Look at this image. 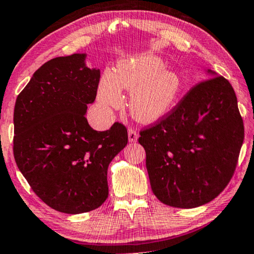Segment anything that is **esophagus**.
Listing matches in <instances>:
<instances>
[{"instance_id": "1", "label": "esophagus", "mask_w": 254, "mask_h": 254, "mask_svg": "<svg viewBox=\"0 0 254 254\" xmlns=\"http://www.w3.org/2000/svg\"><path fill=\"white\" fill-rule=\"evenodd\" d=\"M127 137H128V141L130 142H135L138 139V132L133 130V128H128L127 130Z\"/></svg>"}]
</instances>
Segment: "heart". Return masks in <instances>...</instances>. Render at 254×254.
Returning a JSON list of instances; mask_svg holds the SVG:
<instances>
[{
  "instance_id": "b5f03b06",
  "label": "heart",
  "mask_w": 254,
  "mask_h": 254,
  "mask_svg": "<svg viewBox=\"0 0 254 254\" xmlns=\"http://www.w3.org/2000/svg\"><path fill=\"white\" fill-rule=\"evenodd\" d=\"M122 91L130 92L127 107L140 123H153L169 113L181 92V79L166 69V62L153 54L140 55L117 65L115 72L106 71L98 85V101L102 108H119Z\"/></svg>"
}]
</instances>
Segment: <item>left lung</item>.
<instances>
[{
    "label": "left lung",
    "instance_id": "8db88e82",
    "mask_svg": "<svg viewBox=\"0 0 254 254\" xmlns=\"http://www.w3.org/2000/svg\"><path fill=\"white\" fill-rule=\"evenodd\" d=\"M205 72L207 80L138 139L153 193L177 208L202 206L224 190L244 140L233 86L215 71Z\"/></svg>",
    "mask_w": 254,
    "mask_h": 254
}]
</instances>
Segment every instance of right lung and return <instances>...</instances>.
Returning a JSON list of instances; mask_svg holds the SVG:
<instances>
[{
  "mask_svg": "<svg viewBox=\"0 0 254 254\" xmlns=\"http://www.w3.org/2000/svg\"><path fill=\"white\" fill-rule=\"evenodd\" d=\"M86 56L46 62L17 96L13 112L20 173L42 201L66 214L90 212L106 201L108 166L127 144L123 124L96 131L87 122L100 70L86 65Z\"/></svg>",
  "mask_w": 254,
  "mask_h": 254,
  "instance_id": "1",
  "label": "right lung"
}]
</instances>
